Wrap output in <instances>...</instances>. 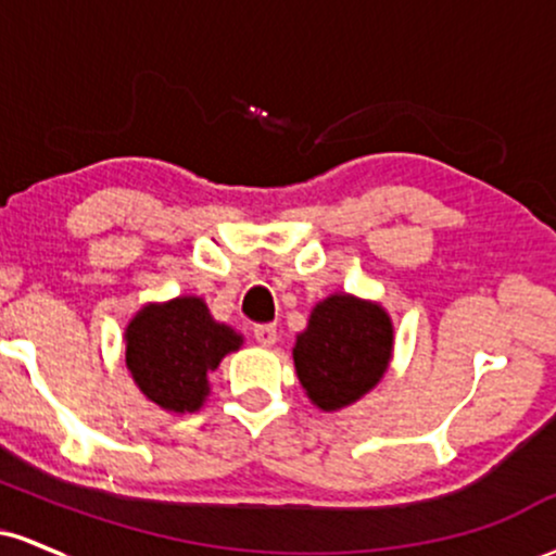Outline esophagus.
<instances>
[{
    "mask_svg": "<svg viewBox=\"0 0 556 556\" xmlns=\"http://www.w3.org/2000/svg\"><path fill=\"white\" fill-rule=\"evenodd\" d=\"M253 340H256L261 348H271L277 342V327L274 324H258L253 327Z\"/></svg>",
    "mask_w": 556,
    "mask_h": 556,
    "instance_id": "34e87169",
    "label": "esophagus"
}]
</instances>
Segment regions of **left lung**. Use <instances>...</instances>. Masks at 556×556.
I'll return each instance as SVG.
<instances>
[{"instance_id":"8db88e82","label":"left lung","mask_w":556,"mask_h":556,"mask_svg":"<svg viewBox=\"0 0 556 556\" xmlns=\"http://www.w3.org/2000/svg\"><path fill=\"white\" fill-rule=\"evenodd\" d=\"M389 355V316L350 295L321 300L292 350L300 384L321 410H340L379 384Z\"/></svg>"}]
</instances>
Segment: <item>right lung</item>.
<instances>
[{
  "label": "right lung",
  "mask_w": 556,
  "mask_h": 556,
  "mask_svg": "<svg viewBox=\"0 0 556 556\" xmlns=\"http://www.w3.org/2000/svg\"><path fill=\"white\" fill-rule=\"evenodd\" d=\"M125 363L151 402L164 410L193 413L208 394L206 374L242 337L208 316L201 298L146 305L127 327Z\"/></svg>",
  "instance_id": "right-lung-1"
}]
</instances>
